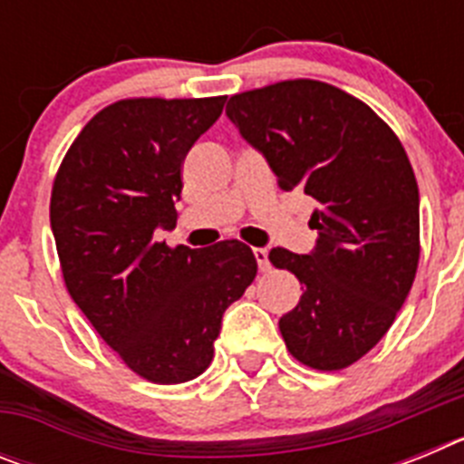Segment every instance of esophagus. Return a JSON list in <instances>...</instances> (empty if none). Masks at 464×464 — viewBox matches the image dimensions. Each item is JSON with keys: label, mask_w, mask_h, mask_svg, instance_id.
Instances as JSON below:
<instances>
[{"label": "esophagus", "mask_w": 464, "mask_h": 464, "mask_svg": "<svg viewBox=\"0 0 464 464\" xmlns=\"http://www.w3.org/2000/svg\"><path fill=\"white\" fill-rule=\"evenodd\" d=\"M253 256H256L257 267H260V272H267V269H269V253H267V248H253Z\"/></svg>", "instance_id": "34e87169"}]
</instances>
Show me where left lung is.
<instances>
[{
  "mask_svg": "<svg viewBox=\"0 0 464 464\" xmlns=\"http://www.w3.org/2000/svg\"><path fill=\"white\" fill-rule=\"evenodd\" d=\"M225 113L278 186L315 204L314 251L269 253L304 285L278 330L302 364L343 370L379 343L416 278L420 199L411 162L370 106L321 81L235 94Z\"/></svg>",
  "mask_w": 464,
  "mask_h": 464,
  "instance_id": "left-lung-1",
  "label": "left lung"
}]
</instances>
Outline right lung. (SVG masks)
<instances>
[{
  "instance_id": "add662e5",
  "label": "right lung",
  "mask_w": 464,
  "mask_h": 464,
  "mask_svg": "<svg viewBox=\"0 0 464 464\" xmlns=\"http://www.w3.org/2000/svg\"><path fill=\"white\" fill-rule=\"evenodd\" d=\"M225 97L122 100L81 130L53 183L51 229L72 299L132 372L183 383L213 360L223 314L257 274L237 239L169 248L181 165Z\"/></svg>"
}]
</instances>
